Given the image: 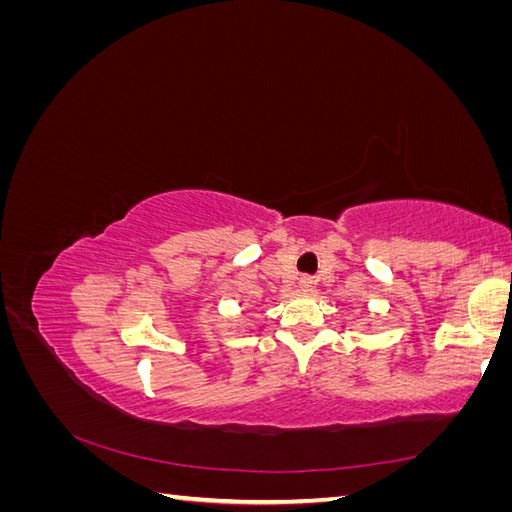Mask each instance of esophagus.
I'll return each instance as SVG.
<instances>
[{
    "instance_id": "esophagus-1",
    "label": "esophagus",
    "mask_w": 512,
    "mask_h": 512,
    "mask_svg": "<svg viewBox=\"0 0 512 512\" xmlns=\"http://www.w3.org/2000/svg\"><path fill=\"white\" fill-rule=\"evenodd\" d=\"M312 284H314V280H312V277H309V275H303L301 280H299V288H301L303 292H307L309 288H312Z\"/></svg>"
}]
</instances>
